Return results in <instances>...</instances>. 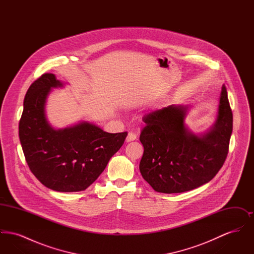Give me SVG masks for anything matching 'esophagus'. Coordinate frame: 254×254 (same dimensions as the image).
<instances>
[{"label": "esophagus", "instance_id": "1", "mask_svg": "<svg viewBox=\"0 0 254 254\" xmlns=\"http://www.w3.org/2000/svg\"><path fill=\"white\" fill-rule=\"evenodd\" d=\"M137 139V135L135 134V133L128 132L127 134V142H131V141H134V140H136Z\"/></svg>", "mask_w": 254, "mask_h": 254}]
</instances>
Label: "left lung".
Segmentation results:
<instances>
[{
	"instance_id": "obj_1",
	"label": "left lung",
	"mask_w": 254,
	"mask_h": 254,
	"mask_svg": "<svg viewBox=\"0 0 254 254\" xmlns=\"http://www.w3.org/2000/svg\"><path fill=\"white\" fill-rule=\"evenodd\" d=\"M189 107L169 106L144 117L140 141L144 154L140 172L162 193H181L210 181L223 167L232 132V111L223 85L216 123L202 136L190 132L185 117Z\"/></svg>"
}]
</instances>
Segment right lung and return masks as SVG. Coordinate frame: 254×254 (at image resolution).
Here are the masks:
<instances>
[{
  "instance_id": "1",
  "label": "right lung",
  "mask_w": 254,
  "mask_h": 254,
  "mask_svg": "<svg viewBox=\"0 0 254 254\" xmlns=\"http://www.w3.org/2000/svg\"><path fill=\"white\" fill-rule=\"evenodd\" d=\"M63 86L52 73H45L29 86L19 123V137L26 163L37 179L60 192L87 189L121 147L127 132L109 133L82 122L54 129L45 106L52 87Z\"/></svg>"
}]
</instances>
